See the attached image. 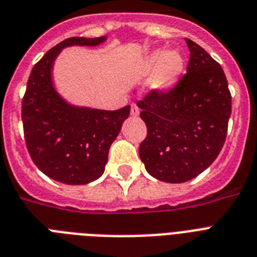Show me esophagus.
<instances>
[{"instance_id": "obj_1", "label": "esophagus", "mask_w": 257, "mask_h": 257, "mask_svg": "<svg viewBox=\"0 0 257 257\" xmlns=\"http://www.w3.org/2000/svg\"><path fill=\"white\" fill-rule=\"evenodd\" d=\"M139 113H140V109H139V106H137L136 104L131 105V114L136 117V116H139Z\"/></svg>"}]
</instances>
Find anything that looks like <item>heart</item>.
I'll list each match as a JSON object with an SVG mask.
<instances>
[{
    "label": "heart",
    "mask_w": 257,
    "mask_h": 257,
    "mask_svg": "<svg viewBox=\"0 0 257 257\" xmlns=\"http://www.w3.org/2000/svg\"><path fill=\"white\" fill-rule=\"evenodd\" d=\"M183 66L184 60L179 52H155L143 61L141 73L148 74L156 70L152 78L153 88L168 89L177 81V78L183 72Z\"/></svg>",
    "instance_id": "1"
}]
</instances>
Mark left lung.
I'll return each instance as SVG.
<instances>
[{
    "mask_svg": "<svg viewBox=\"0 0 257 257\" xmlns=\"http://www.w3.org/2000/svg\"><path fill=\"white\" fill-rule=\"evenodd\" d=\"M187 73L171 89L137 101L147 137L139 153L145 169L165 183H185L209 167L225 143L232 96L223 68L189 38Z\"/></svg>",
    "mask_w": 257,
    "mask_h": 257,
    "instance_id": "1",
    "label": "left lung"
}]
</instances>
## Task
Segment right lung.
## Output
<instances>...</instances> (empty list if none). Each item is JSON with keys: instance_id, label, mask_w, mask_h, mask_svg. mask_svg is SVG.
<instances>
[{"instance_id": "1", "label": "right lung", "mask_w": 257, "mask_h": 257, "mask_svg": "<svg viewBox=\"0 0 257 257\" xmlns=\"http://www.w3.org/2000/svg\"><path fill=\"white\" fill-rule=\"evenodd\" d=\"M104 40L66 38L44 54L26 84L21 109L26 148L37 168L60 183L82 185L98 179L129 116V105L117 110L70 106L52 85V65L62 48L98 45Z\"/></svg>"}]
</instances>
